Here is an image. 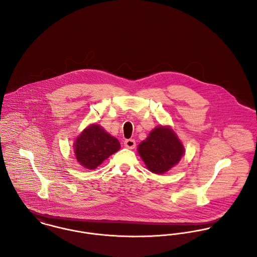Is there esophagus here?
Listing matches in <instances>:
<instances>
[{"label": "esophagus", "mask_w": 257, "mask_h": 257, "mask_svg": "<svg viewBox=\"0 0 257 257\" xmlns=\"http://www.w3.org/2000/svg\"><path fill=\"white\" fill-rule=\"evenodd\" d=\"M123 145L127 149H134L136 147V141L133 140V139H128V140H125L123 142Z\"/></svg>", "instance_id": "34e87169"}]
</instances>
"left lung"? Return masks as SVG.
<instances>
[{"instance_id":"8db88e82","label":"left lung","mask_w":257,"mask_h":257,"mask_svg":"<svg viewBox=\"0 0 257 257\" xmlns=\"http://www.w3.org/2000/svg\"><path fill=\"white\" fill-rule=\"evenodd\" d=\"M184 149L176 135L169 127L155 128L139 146V153L148 169L162 174L178 164Z\"/></svg>"}]
</instances>
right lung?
Instances as JSON below:
<instances>
[{
	"label": "right lung",
	"instance_id": "right-lung-1",
	"mask_svg": "<svg viewBox=\"0 0 257 257\" xmlns=\"http://www.w3.org/2000/svg\"><path fill=\"white\" fill-rule=\"evenodd\" d=\"M119 142L97 124H90L75 143L78 162L87 170L96 169L104 160L117 152Z\"/></svg>",
	"mask_w": 257,
	"mask_h": 257
}]
</instances>
